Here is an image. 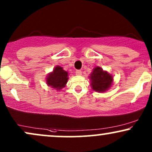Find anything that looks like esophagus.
Returning a JSON list of instances; mask_svg holds the SVG:
<instances>
[{"mask_svg":"<svg viewBox=\"0 0 152 152\" xmlns=\"http://www.w3.org/2000/svg\"><path fill=\"white\" fill-rule=\"evenodd\" d=\"M82 71L81 70H76V76H81Z\"/></svg>","mask_w":152,"mask_h":152,"instance_id":"34e87169","label":"esophagus"}]
</instances>
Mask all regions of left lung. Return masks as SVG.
Listing matches in <instances>:
<instances>
[{
    "instance_id": "left-lung-1",
    "label": "left lung",
    "mask_w": 152,
    "mask_h": 152,
    "mask_svg": "<svg viewBox=\"0 0 152 152\" xmlns=\"http://www.w3.org/2000/svg\"><path fill=\"white\" fill-rule=\"evenodd\" d=\"M91 81L92 89L99 93H103L111 88L114 82V78L108 71H104L102 68L96 66L88 76Z\"/></svg>"
}]
</instances>
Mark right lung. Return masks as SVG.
<instances>
[{
    "instance_id": "add662e5",
    "label": "right lung",
    "mask_w": 152,
    "mask_h": 152,
    "mask_svg": "<svg viewBox=\"0 0 152 152\" xmlns=\"http://www.w3.org/2000/svg\"><path fill=\"white\" fill-rule=\"evenodd\" d=\"M69 79V73L60 66H56L53 71L46 76V84L56 91H61L66 86Z\"/></svg>"
}]
</instances>
